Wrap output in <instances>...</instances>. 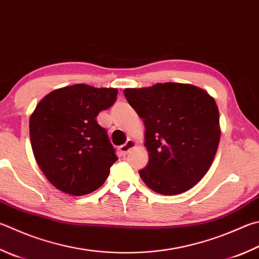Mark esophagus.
Wrapping results in <instances>:
<instances>
[{
    "label": "esophagus",
    "instance_id": "34e87169",
    "mask_svg": "<svg viewBox=\"0 0 259 259\" xmlns=\"http://www.w3.org/2000/svg\"><path fill=\"white\" fill-rule=\"evenodd\" d=\"M135 147H136V142H135V140L134 139H128V140H126L125 144L120 146L119 150H120V153L122 155H126V154L130 152L131 149L135 148Z\"/></svg>",
    "mask_w": 259,
    "mask_h": 259
}]
</instances>
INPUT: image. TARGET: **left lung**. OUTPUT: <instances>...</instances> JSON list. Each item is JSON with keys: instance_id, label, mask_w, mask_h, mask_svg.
I'll list each match as a JSON object with an SVG mask.
<instances>
[{"instance_id": "left-lung-1", "label": "left lung", "mask_w": 259, "mask_h": 259, "mask_svg": "<svg viewBox=\"0 0 259 259\" xmlns=\"http://www.w3.org/2000/svg\"><path fill=\"white\" fill-rule=\"evenodd\" d=\"M124 96L144 119L148 165L139 176L157 194H182L207 173L218 152L220 115L209 94L190 83L164 82L125 88Z\"/></svg>"}]
</instances>
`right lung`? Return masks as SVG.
<instances>
[{
    "label": "right lung",
    "instance_id": "1",
    "mask_svg": "<svg viewBox=\"0 0 259 259\" xmlns=\"http://www.w3.org/2000/svg\"><path fill=\"white\" fill-rule=\"evenodd\" d=\"M117 89L77 83L48 94L32 112V153L46 179L72 196L91 194L105 182L117 156L96 116L116 100Z\"/></svg>",
    "mask_w": 259,
    "mask_h": 259
}]
</instances>
